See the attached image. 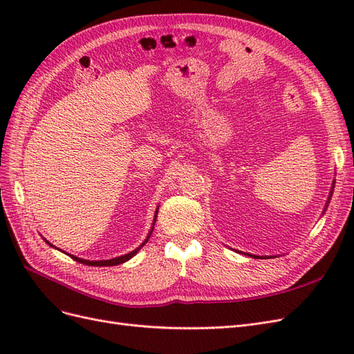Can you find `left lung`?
Returning a JSON list of instances; mask_svg holds the SVG:
<instances>
[{
	"instance_id": "left-lung-1",
	"label": "left lung",
	"mask_w": 354,
	"mask_h": 354,
	"mask_svg": "<svg viewBox=\"0 0 354 354\" xmlns=\"http://www.w3.org/2000/svg\"><path fill=\"white\" fill-rule=\"evenodd\" d=\"M334 187H335V180L332 181V187H330V192H329V196H328V201H326V205H325V208H324V212L322 214H325V211H326V208H328V203H329V201H330V198H332V194H334ZM236 251V250H234ZM236 252H242V251H236ZM243 254H246V255H250V257H254V259H273V257L270 255V257H263V255H252V254H248V252H243Z\"/></svg>"
}]
</instances>
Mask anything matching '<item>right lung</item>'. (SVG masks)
<instances>
[{
    "mask_svg": "<svg viewBox=\"0 0 354 354\" xmlns=\"http://www.w3.org/2000/svg\"><path fill=\"white\" fill-rule=\"evenodd\" d=\"M158 209H159V205H158V208H156V211H155V216H153V221H152V226H151V230H149V233H147V236H146V239L137 246V248L134 250V251H131V252H128V254H124V255H120V257H115V259H111V260H84V259H80V257H77V255H71V254H68L72 260H75V261H78V263H82V264H87V266H94V267H108V266H116V264H122V263H125V261H128L130 259H133V257L140 251V248H143V246L146 245V242L149 241V238H151V234H152V232H153V227H155V223H156V217H158ZM44 239V238H42ZM46 241V243H48L51 248H56L55 245L53 243H50L47 239H44ZM56 250H59V248H56Z\"/></svg>",
    "mask_w": 354,
    "mask_h": 354,
    "instance_id": "1",
    "label": "right lung"
}]
</instances>
